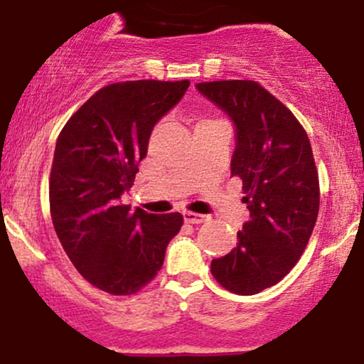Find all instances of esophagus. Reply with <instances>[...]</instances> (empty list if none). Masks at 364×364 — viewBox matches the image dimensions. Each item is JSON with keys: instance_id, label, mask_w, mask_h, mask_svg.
I'll return each instance as SVG.
<instances>
[{"instance_id": "1", "label": "esophagus", "mask_w": 364, "mask_h": 364, "mask_svg": "<svg viewBox=\"0 0 364 364\" xmlns=\"http://www.w3.org/2000/svg\"><path fill=\"white\" fill-rule=\"evenodd\" d=\"M208 216L201 213H194V211H183V222L186 223H203L206 222Z\"/></svg>"}]
</instances>
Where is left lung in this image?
<instances>
[{"mask_svg": "<svg viewBox=\"0 0 364 364\" xmlns=\"http://www.w3.org/2000/svg\"><path fill=\"white\" fill-rule=\"evenodd\" d=\"M196 89L235 127L232 175L242 178L249 222L237 246L211 261L227 291L252 296L272 287L303 255L320 208L308 134L291 109L252 80H216Z\"/></svg>", "mask_w": 364, "mask_h": 364, "instance_id": "left-lung-1", "label": "left lung"}]
</instances>
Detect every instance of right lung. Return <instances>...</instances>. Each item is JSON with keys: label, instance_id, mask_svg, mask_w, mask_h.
<instances>
[{"label": "right lung", "instance_id": "add662e5", "mask_svg": "<svg viewBox=\"0 0 364 364\" xmlns=\"http://www.w3.org/2000/svg\"><path fill=\"white\" fill-rule=\"evenodd\" d=\"M189 80H129L106 85L73 113L58 136L50 208L61 246L94 287L115 296L141 291L156 277L181 213L154 215L122 204L148 154L154 125Z\"/></svg>", "mask_w": 364, "mask_h": 364}]
</instances>
